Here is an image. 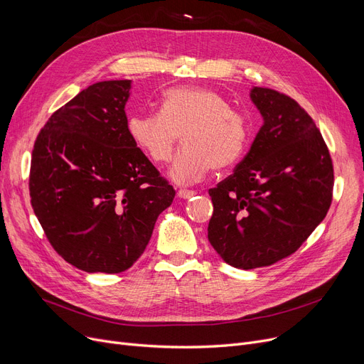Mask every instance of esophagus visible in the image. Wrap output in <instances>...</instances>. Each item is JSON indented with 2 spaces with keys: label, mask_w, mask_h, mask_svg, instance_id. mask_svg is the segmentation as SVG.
I'll use <instances>...</instances> for the list:
<instances>
[{
  "label": "esophagus",
  "mask_w": 364,
  "mask_h": 364,
  "mask_svg": "<svg viewBox=\"0 0 364 364\" xmlns=\"http://www.w3.org/2000/svg\"><path fill=\"white\" fill-rule=\"evenodd\" d=\"M177 195H178V198H181V199H188V198L195 196L196 192H195V190H188V188H180L178 192H177Z\"/></svg>",
  "instance_id": "1"
}]
</instances>
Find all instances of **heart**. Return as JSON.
I'll return each instance as SVG.
<instances>
[{
    "label": "heart",
    "mask_w": 364,
    "mask_h": 364,
    "mask_svg": "<svg viewBox=\"0 0 364 364\" xmlns=\"http://www.w3.org/2000/svg\"><path fill=\"white\" fill-rule=\"evenodd\" d=\"M131 140L156 165L166 164L183 134L184 147L169 169L177 183H195L211 168L235 165L250 141L245 114L220 92L205 87H174L164 92L161 110L134 113L127 121Z\"/></svg>",
    "instance_id": "heart-1"
}]
</instances>
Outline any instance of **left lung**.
I'll return each instance as SVG.
<instances>
[{
	"label": "left lung",
	"instance_id": "obj_1",
	"mask_svg": "<svg viewBox=\"0 0 364 364\" xmlns=\"http://www.w3.org/2000/svg\"><path fill=\"white\" fill-rule=\"evenodd\" d=\"M264 124L232 176L209 188L208 239L236 269L272 265L294 254L326 217L333 193L329 149L294 99L254 87Z\"/></svg>",
	"mask_w": 364,
	"mask_h": 364
}]
</instances>
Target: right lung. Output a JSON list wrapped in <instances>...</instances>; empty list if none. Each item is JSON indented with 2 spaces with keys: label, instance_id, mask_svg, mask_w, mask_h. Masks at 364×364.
<instances>
[{
  "label": "right lung",
  "instance_id": "add662e5",
  "mask_svg": "<svg viewBox=\"0 0 364 364\" xmlns=\"http://www.w3.org/2000/svg\"><path fill=\"white\" fill-rule=\"evenodd\" d=\"M129 80L102 81L57 109L32 150L33 213L65 261L87 273L128 270L176 196L127 129Z\"/></svg>",
  "mask_w": 364,
  "mask_h": 364
}]
</instances>
